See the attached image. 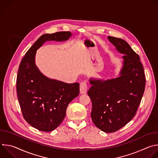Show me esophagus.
Wrapping results in <instances>:
<instances>
[{
  "mask_svg": "<svg viewBox=\"0 0 158 158\" xmlns=\"http://www.w3.org/2000/svg\"><path fill=\"white\" fill-rule=\"evenodd\" d=\"M87 85L85 82H83L80 84V93L81 94H85L87 91Z\"/></svg>",
  "mask_w": 158,
  "mask_h": 158,
  "instance_id": "esophagus-1",
  "label": "esophagus"
}]
</instances>
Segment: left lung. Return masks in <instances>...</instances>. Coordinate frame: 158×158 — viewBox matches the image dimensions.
Here are the masks:
<instances>
[{"mask_svg":"<svg viewBox=\"0 0 158 158\" xmlns=\"http://www.w3.org/2000/svg\"><path fill=\"white\" fill-rule=\"evenodd\" d=\"M116 50L123 54V66L116 78H90L87 94L92 101L91 118L105 132H115L135 116L144 94L146 79L139 56L124 40L108 36Z\"/></svg>","mask_w":158,"mask_h":158,"instance_id":"8db88e82","label":"left lung"}]
</instances>
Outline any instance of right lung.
I'll list each match as a JSON object with an SVG mask.
<instances>
[{"instance_id":"right-lung-1","label":"right lung","mask_w":158,"mask_h":158,"mask_svg":"<svg viewBox=\"0 0 158 158\" xmlns=\"http://www.w3.org/2000/svg\"><path fill=\"white\" fill-rule=\"evenodd\" d=\"M72 33L41 35L22 59L17 77V93L25 120L44 132L56 129L65 116L68 104L79 94V84L65 83L44 76L35 65L36 51L46 41H66Z\"/></svg>"}]
</instances>
